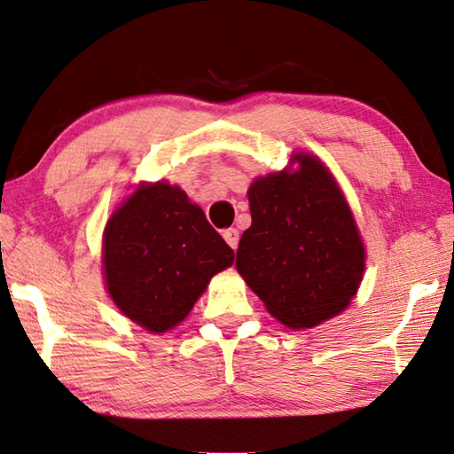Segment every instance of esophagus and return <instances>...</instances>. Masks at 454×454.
<instances>
[{
    "label": "esophagus",
    "instance_id": "esophagus-1",
    "mask_svg": "<svg viewBox=\"0 0 454 454\" xmlns=\"http://www.w3.org/2000/svg\"><path fill=\"white\" fill-rule=\"evenodd\" d=\"M223 237H225V241H227V245L231 249H237V245H239V231H237V229H225V231H223Z\"/></svg>",
    "mask_w": 454,
    "mask_h": 454
}]
</instances>
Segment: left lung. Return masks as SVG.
Returning <instances> with one entry per match:
<instances>
[{"label": "left lung", "instance_id": "8db88e82", "mask_svg": "<svg viewBox=\"0 0 454 454\" xmlns=\"http://www.w3.org/2000/svg\"><path fill=\"white\" fill-rule=\"evenodd\" d=\"M295 173L259 176L249 189L251 227L237 271L273 317L314 328L340 314L364 273V247L333 176L309 154Z\"/></svg>", "mask_w": 454, "mask_h": 454}]
</instances>
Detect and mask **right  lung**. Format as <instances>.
Instances as JSON below:
<instances>
[{
  "label": "right lung",
  "mask_w": 454,
  "mask_h": 454,
  "mask_svg": "<svg viewBox=\"0 0 454 454\" xmlns=\"http://www.w3.org/2000/svg\"><path fill=\"white\" fill-rule=\"evenodd\" d=\"M102 249L114 303L148 332L183 322L235 257L203 209L167 183L140 187L126 200L108 221Z\"/></svg>",
  "instance_id": "obj_1"
}]
</instances>
